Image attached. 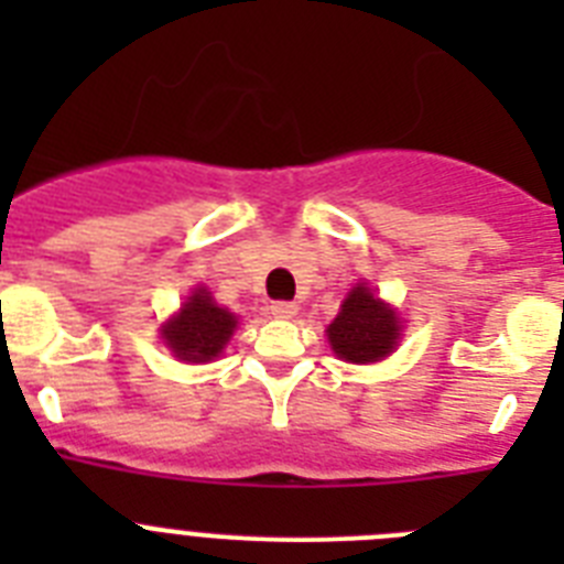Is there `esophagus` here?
<instances>
[{
	"instance_id": "esophagus-1",
	"label": "esophagus",
	"mask_w": 564,
	"mask_h": 564,
	"mask_svg": "<svg viewBox=\"0 0 564 564\" xmlns=\"http://www.w3.org/2000/svg\"><path fill=\"white\" fill-rule=\"evenodd\" d=\"M296 311H299L296 302H285V299H279V302H273L271 305V313L276 318H293L296 316Z\"/></svg>"
}]
</instances>
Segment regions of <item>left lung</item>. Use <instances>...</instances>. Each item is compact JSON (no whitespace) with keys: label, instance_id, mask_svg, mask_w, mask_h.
Segmentation results:
<instances>
[{"label":"left lung","instance_id":"obj_1","mask_svg":"<svg viewBox=\"0 0 564 564\" xmlns=\"http://www.w3.org/2000/svg\"><path fill=\"white\" fill-rule=\"evenodd\" d=\"M401 336L395 311L383 305L381 299L372 296L364 285H358L350 296L344 299L341 313L327 327L333 350L338 358L352 364L381 361L390 356Z\"/></svg>","mask_w":564,"mask_h":564}]
</instances>
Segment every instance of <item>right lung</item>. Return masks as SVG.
Listing matches in <instances>:
<instances>
[{
    "label": "right lung",
    "mask_w": 564,
    "mask_h": 564,
    "mask_svg": "<svg viewBox=\"0 0 564 564\" xmlns=\"http://www.w3.org/2000/svg\"><path fill=\"white\" fill-rule=\"evenodd\" d=\"M234 327H237V318L214 305L208 291L197 288L194 296L181 307V316H174L163 327V338L177 358L203 364L220 356Z\"/></svg>",
    "instance_id": "right-lung-1"
}]
</instances>
